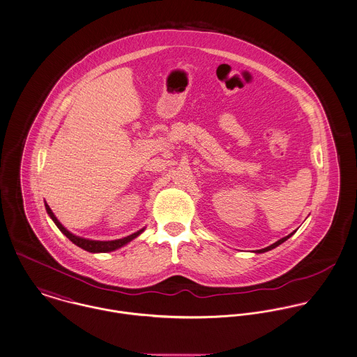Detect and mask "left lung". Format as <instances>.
<instances>
[{
	"instance_id": "left-lung-1",
	"label": "left lung",
	"mask_w": 357,
	"mask_h": 357,
	"mask_svg": "<svg viewBox=\"0 0 357 357\" xmlns=\"http://www.w3.org/2000/svg\"><path fill=\"white\" fill-rule=\"evenodd\" d=\"M294 234V231L293 233H290L289 236H286V237L280 238L279 241H277L275 243H273V245H270V246H267V248H264V249H259V250H256V253H264V252H268V250H271V249H274V248H277L278 245H280L282 242H284L286 239H289V238L291 237Z\"/></svg>"
}]
</instances>
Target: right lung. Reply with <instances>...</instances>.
I'll return each mask as SVG.
<instances>
[{
  "label": "right lung",
  "instance_id": "1",
  "mask_svg": "<svg viewBox=\"0 0 357 357\" xmlns=\"http://www.w3.org/2000/svg\"><path fill=\"white\" fill-rule=\"evenodd\" d=\"M45 208H46V212L49 213V216L52 218V220L56 223V226L60 229V231L68 238L70 241H73L75 245H78L82 249L87 250V252H91V253H105V252H112V250H116L121 246H124L126 243H128L130 241H132L134 238L138 237L145 229H141L139 231L128 236V237L120 238V239H115V241H93V239H86V238L77 237L74 236L73 233H70L59 220L57 218L54 216V213L52 212V209L49 208V205L45 202Z\"/></svg>",
  "mask_w": 357,
  "mask_h": 357
}]
</instances>
